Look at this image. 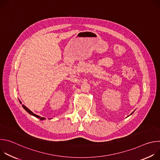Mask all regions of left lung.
Returning <instances> with one entry per match:
<instances>
[{"mask_svg":"<svg viewBox=\"0 0 160 160\" xmlns=\"http://www.w3.org/2000/svg\"><path fill=\"white\" fill-rule=\"evenodd\" d=\"M133 112H134V111H133ZM133 112H132V113H131V114H130V115H132V113H133Z\"/></svg>","mask_w":160,"mask_h":160,"instance_id":"8db88e82","label":"left lung"}]
</instances>
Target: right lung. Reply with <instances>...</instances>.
Wrapping results in <instances>:
<instances>
[{
  "mask_svg": "<svg viewBox=\"0 0 160 160\" xmlns=\"http://www.w3.org/2000/svg\"><path fill=\"white\" fill-rule=\"evenodd\" d=\"M22 107L29 114H30L31 115H32V116H34V117H35L36 118H39L40 120H45V118H43V117H40V116H38V115H35V113H33L32 111H30L28 108H27L25 105H22Z\"/></svg>",
  "mask_w": 160,
  "mask_h": 160,
  "instance_id": "right-lung-1",
  "label": "right lung"
}]
</instances>
